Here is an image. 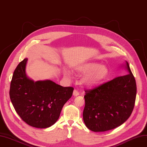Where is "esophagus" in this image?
<instances>
[{
    "label": "esophagus",
    "mask_w": 147,
    "mask_h": 147,
    "mask_svg": "<svg viewBox=\"0 0 147 147\" xmlns=\"http://www.w3.org/2000/svg\"><path fill=\"white\" fill-rule=\"evenodd\" d=\"M73 95H74V96H78V95H80V93H79V92H78L77 90H74V92H73Z\"/></svg>",
    "instance_id": "1"
}]
</instances>
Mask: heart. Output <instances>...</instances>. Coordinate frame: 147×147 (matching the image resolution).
I'll return each instance as SVG.
<instances>
[{
  "label": "heart",
  "instance_id": "heart-1",
  "mask_svg": "<svg viewBox=\"0 0 147 147\" xmlns=\"http://www.w3.org/2000/svg\"><path fill=\"white\" fill-rule=\"evenodd\" d=\"M77 70L80 72L86 74L82 78V82L88 87L98 85L101 83L109 74V69L106 66L95 62L88 63L80 66ZM64 74L69 76V72L65 70Z\"/></svg>",
  "mask_w": 147,
  "mask_h": 147
}]
</instances>
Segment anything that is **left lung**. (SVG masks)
Wrapping results in <instances>:
<instances>
[{"instance_id":"1","label":"left lung","mask_w":147,"mask_h":147,"mask_svg":"<svg viewBox=\"0 0 147 147\" xmlns=\"http://www.w3.org/2000/svg\"><path fill=\"white\" fill-rule=\"evenodd\" d=\"M122 67L128 74L85 90L83 121L91 131L112 130L124 123L132 113L136 96V80L127 61Z\"/></svg>"}]
</instances>
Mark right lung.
<instances>
[{
	"label": "right lung",
	"instance_id": "right-lung-1",
	"mask_svg": "<svg viewBox=\"0 0 147 147\" xmlns=\"http://www.w3.org/2000/svg\"><path fill=\"white\" fill-rule=\"evenodd\" d=\"M28 58L16 68L9 96L16 112L29 125L45 128L58 119L63 105L71 98L72 87H63L49 80L34 81L26 73Z\"/></svg>",
	"mask_w": 147,
	"mask_h": 147
}]
</instances>
